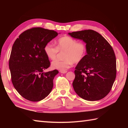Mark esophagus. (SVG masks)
<instances>
[{
	"mask_svg": "<svg viewBox=\"0 0 128 128\" xmlns=\"http://www.w3.org/2000/svg\"><path fill=\"white\" fill-rule=\"evenodd\" d=\"M67 72V70H65V71H60V72H61V73H62V74H65V73H66Z\"/></svg>",
	"mask_w": 128,
	"mask_h": 128,
	"instance_id": "esophagus-1",
	"label": "esophagus"
}]
</instances>
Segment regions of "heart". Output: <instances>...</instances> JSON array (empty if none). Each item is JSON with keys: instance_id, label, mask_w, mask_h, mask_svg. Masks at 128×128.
Returning <instances> with one entry per match:
<instances>
[{"instance_id": "b5f03b06", "label": "heart", "mask_w": 128, "mask_h": 128, "mask_svg": "<svg viewBox=\"0 0 128 128\" xmlns=\"http://www.w3.org/2000/svg\"><path fill=\"white\" fill-rule=\"evenodd\" d=\"M45 55L49 59L55 60L59 52L62 53V60L53 61L51 66L53 68L65 71L74 64L82 62L87 53V46L84 42H78L69 36L60 38L56 42V46L48 42L44 47Z\"/></svg>"}]
</instances>
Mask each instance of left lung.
I'll list each match as a JSON object with an SVG mask.
<instances>
[{"label":"left lung","mask_w":128,"mask_h":128,"mask_svg":"<svg viewBox=\"0 0 128 128\" xmlns=\"http://www.w3.org/2000/svg\"><path fill=\"white\" fill-rule=\"evenodd\" d=\"M83 40L87 46V54L77 64L72 86L80 98L88 101L104 98L113 86L116 76V61L113 48L98 32L85 30L69 33Z\"/></svg>","instance_id":"1"}]
</instances>
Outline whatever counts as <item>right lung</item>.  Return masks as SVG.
Segmentation results:
<instances>
[{"instance_id":"obj_1","label":"right lung","mask_w":128,"mask_h":128,"mask_svg":"<svg viewBox=\"0 0 128 128\" xmlns=\"http://www.w3.org/2000/svg\"><path fill=\"white\" fill-rule=\"evenodd\" d=\"M58 34L54 30L32 28L21 34L13 45L9 60L12 82L29 101H40L52 90L53 79L59 72H43L51 64L44 47Z\"/></svg>"}]
</instances>
